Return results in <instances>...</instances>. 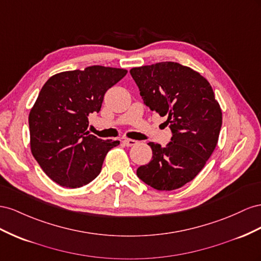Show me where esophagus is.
<instances>
[{
	"label": "esophagus",
	"mask_w": 261,
	"mask_h": 261,
	"mask_svg": "<svg viewBox=\"0 0 261 261\" xmlns=\"http://www.w3.org/2000/svg\"><path fill=\"white\" fill-rule=\"evenodd\" d=\"M137 143H138V141H136V140H131V139H124V140H122V144L124 146H128V147L135 146Z\"/></svg>",
	"instance_id": "34e87169"
}]
</instances>
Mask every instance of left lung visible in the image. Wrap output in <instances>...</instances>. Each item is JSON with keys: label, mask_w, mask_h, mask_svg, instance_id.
<instances>
[{"label": "left lung", "mask_w": 261, "mask_h": 261, "mask_svg": "<svg viewBox=\"0 0 261 261\" xmlns=\"http://www.w3.org/2000/svg\"><path fill=\"white\" fill-rule=\"evenodd\" d=\"M145 105L166 116L172 131L166 146L150 142L153 156L137 169L152 188L170 191L191 181L218 144L222 111L213 89L200 73L177 62H160L130 70Z\"/></svg>", "instance_id": "8db88e82"}]
</instances>
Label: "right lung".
Wrapping results in <instances>:
<instances>
[{
    "mask_svg": "<svg viewBox=\"0 0 261 261\" xmlns=\"http://www.w3.org/2000/svg\"><path fill=\"white\" fill-rule=\"evenodd\" d=\"M128 73L93 65L51 76L29 113L31 150L46 175L66 188H79L97 177L109 150L119 141L87 131L88 117L99 113L103 96Z\"/></svg>",
    "mask_w": 261,
    "mask_h": 261,
    "instance_id": "obj_1",
    "label": "right lung"
}]
</instances>
